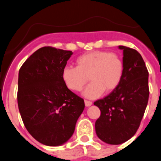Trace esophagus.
<instances>
[{
    "mask_svg": "<svg viewBox=\"0 0 161 161\" xmlns=\"http://www.w3.org/2000/svg\"><path fill=\"white\" fill-rule=\"evenodd\" d=\"M85 106L89 107V106H92V105H93V102H90V101L85 100Z\"/></svg>",
    "mask_w": 161,
    "mask_h": 161,
    "instance_id": "obj_1",
    "label": "esophagus"
}]
</instances>
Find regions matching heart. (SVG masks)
Segmentation results:
<instances>
[{
  "mask_svg": "<svg viewBox=\"0 0 161 161\" xmlns=\"http://www.w3.org/2000/svg\"><path fill=\"white\" fill-rule=\"evenodd\" d=\"M76 67H65L62 70V79L67 88L80 92L88 82L85 89L86 97L95 98L103 92L110 93L120 84L124 71L122 58L114 52L92 51L86 52L76 59Z\"/></svg>",
  "mask_w": 161,
  "mask_h": 161,
  "instance_id": "1",
  "label": "heart"
}]
</instances>
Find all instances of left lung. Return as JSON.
<instances>
[{"instance_id":"8db88e82","label":"left lung","mask_w":161,"mask_h":161,"mask_svg":"<svg viewBox=\"0 0 161 161\" xmlns=\"http://www.w3.org/2000/svg\"><path fill=\"white\" fill-rule=\"evenodd\" d=\"M119 47L123 50L122 80L112 93L94 102L101 110L97 136L109 144L124 143L136 133L149 97L148 71L141 55L133 48Z\"/></svg>"}]
</instances>
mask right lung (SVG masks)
<instances>
[{
    "label": "right lung",
    "mask_w": 161,
    "mask_h": 161,
    "mask_svg": "<svg viewBox=\"0 0 161 161\" xmlns=\"http://www.w3.org/2000/svg\"><path fill=\"white\" fill-rule=\"evenodd\" d=\"M72 55V51L43 47L24 62L18 73V104L24 125L37 141L47 146L68 141L85 109L83 98L62 79Z\"/></svg>",
    "instance_id": "add662e5"
}]
</instances>
